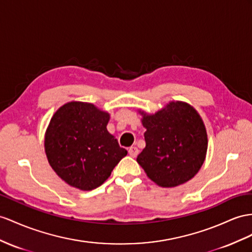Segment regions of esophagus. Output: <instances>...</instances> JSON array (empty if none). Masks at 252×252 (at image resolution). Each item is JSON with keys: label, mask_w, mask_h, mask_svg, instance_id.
Instances as JSON below:
<instances>
[{"label": "esophagus", "mask_w": 252, "mask_h": 252, "mask_svg": "<svg viewBox=\"0 0 252 252\" xmlns=\"http://www.w3.org/2000/svg\"><path fill=\"white\" fill-rule=\"evenodd\" d=\"M138 152H139V150L137 149L136 147H131V148H128V154H130V156H131L132 158H136V157H137V154H138Z\"/></svg>", "instance_id": "obj_1"}]
</instances>
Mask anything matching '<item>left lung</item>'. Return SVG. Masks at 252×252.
I'll return each mask as SVG.
<instances>
[{"label": "left lung", "instance_id": "1", "mask_svg": "<svg viewBox=\"0 0 252 252\" xmlns=\"http://www.w3.org/2000/svg\"><path fill=\"white\" fill-rule=\"evenodd\" d=\"M146 147L136 158L148 178L160 188H176L195 177L204 163L208 134L190 104L171 101L156 114L139 109Z\"/></svg>", "mask_w": 252, "mask_h": 252}]
</instances>
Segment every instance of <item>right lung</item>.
I'll return each instance as SVG.
<instances>
[{
  "label": "right lung",
  "instance_id": "obj_1",
  "mask_svg": "<svg viewBox=\"0 0 252 252\" xmlns=\"http://www.w3.org/2000/svg\"><path fill=\"white\" fill-rule=\"evenodd\" d=\"M109 114L92 103L71 101L51 118L44 134L50 166L63 181L81 190L104 183L127 151L107 131Z\"/></svg>",
  "mask_w": 252,
  "mask_h": 252
}]
</instances>
